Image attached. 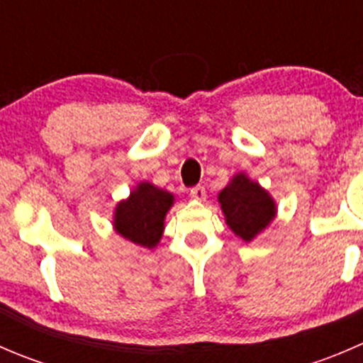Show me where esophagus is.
I'll use <instances>...</instances> for the list:
<instances>
[{"mask_svg":"<svg viewBox=\"0 0 363 363\" xmlns=\"http://www.w3.org/2000/svg\"><path fill=\"white\" fill-rule=\"evenodd\" d=\"M189 196H191L193 200H199V202H202V200H205L203 186H195V188L189 189Z\"/></svg>","mask_w":363,"mask_h":363,"instance_id":"obj_1","label":"esophagus"}]
</instances>
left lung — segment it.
Instances as JSON below:
<instances>
[{"instance_id":"left-lung-1","label":"left lung","mask_w":363,"mask_h":363,"mask_svg":"<svg viewBox=\"0 0 363 363\" xmlns=\"http://www.w3.org/2000/svg\"><path fill=\"white\" fill-rule=\"evenodd\" d=\"M218 202L228 228L244 242H251L277 216V203L259 182L239 172L219 191Z\"/></svg>"}]
</instances>
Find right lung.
<instances>
[{
  "label": "right lung",
  "mask_w": 363,
  "mask_h": 363,
  "mask_svg": "<svg viewBox=\"0 0 363 363\" xmlns=\"http://www.w3.org/2000/svg\"><path fill=\"white\" fill-rule=\"evenodd\" d=\"M174 202L175 196L167 189L147 181L138 182L130 196L117 202L113 208V230L137 246L155 250L163 237L164 218Z\"/></svg>",
  "instance_id": "obj_1"
}]
</instances>
